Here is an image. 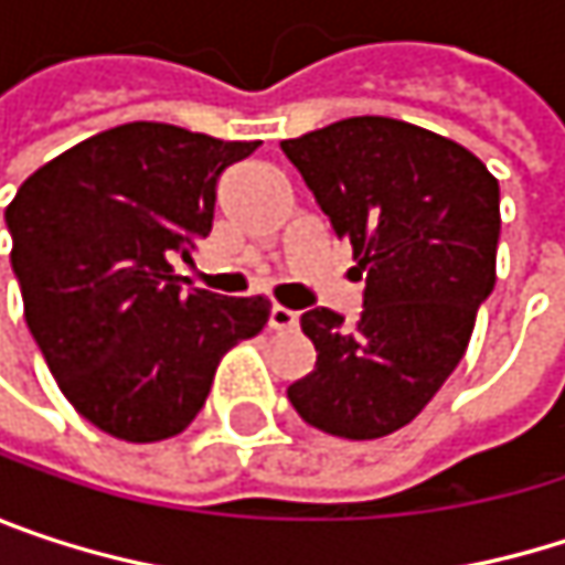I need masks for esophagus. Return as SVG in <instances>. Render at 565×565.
Wrapping results in <instances>:
<instances>
[{
  "instance_id": "1",
  "label": "esophagus",
  "mask_w": 565,
  "mask_h": 565,
  "mask_svg": "<svg viewBox=\"0 0 565 565\" xmlns=\"http://www.w3.org/2000/svg\"><path fill=\"white\" fill-rule=\"evenodd\" d=\"M268 323H271V330H294V327L300 323V313L290 310V307H284V303H275Z\"/></svg>"
}]
</instances>
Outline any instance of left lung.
Here are the masks:
<instances>
[{"label": "left lung", "instance_id": "8db88e82", "mask_svg": "<svg viewBox=\"0 0 565 565\" xmlns=\"http://www.w3.org/2000/svg\"><path fill=\"white\" fill-rule=\"evenodd\" d=\"M281 150L366 275L356 327L330 307L300 317L317 366L287 398L327 435H393L455 373L494 290L498 179L461 143L393 117L337 120Z\"/></svg>", "mask_w": 565, "mask_h": 565}]
</instances>
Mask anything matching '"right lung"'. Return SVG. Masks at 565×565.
Segmentation results:
<instances>
[{
  "label": "right lung",
  "mask_w": 565,
  "mask_h": 565,
  "mask_svg": "<svg viewBox=\"0 0 565 565\" xmlns=\"http://www.w3.org/2000/svg\"><path fill=\"white\" fill-rule=\"evenodd\" d=\"M258 140L172 124L104 130L35 170L6 209L25 323L64 398L124 441L179 435L268 297L185 287L170 258L212 232L215 185Z\"/></svg>",
  "instance_id": "right-lung-1"
}]
</instances>
